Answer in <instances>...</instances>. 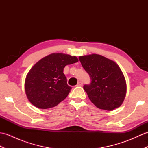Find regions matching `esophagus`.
<instances>
[{"mask_svg": "<svg viewBox=\"0 0 148 148\" xmlns=\"http://www.w3.org/2000/svg\"><path fill=\"white\" fill-rule=\"evenodd\" d=\"M77 86H83V82H81V81H78V83L77 84Z\"/></svg>", "mask_w": 148, "mask_h": 148, "instance_id": "esophagus-1", "label": "esophagus"}]
</instances>
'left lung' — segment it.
<instances>
[{"label":"left lung","instance_id":"obj_1","mask_svg":"<svg viewBox=\"0 0 148 148\" xmlns=\"http://www.w3.org/2000/svg\"><path fill=\"white\" fill-rule=\"evenodd\" d=\"M79 60L91 79L90 84L83 86L91 102L107 111L119 108L127 92L126 81L119 66L97 54L79 56Z\"/></svg>","mask_w":148,"mask_h":148}]
</instances>
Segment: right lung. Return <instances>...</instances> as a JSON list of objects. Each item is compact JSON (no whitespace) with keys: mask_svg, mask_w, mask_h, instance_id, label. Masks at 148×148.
Instances as JSON below:
<instances>
[{"mask_svg":"<svg viewBox=\"0 0 148 148\" xmlns=\"http://www.w3.org/2000/svg\"><path fill=\"white\" fill-rule=\"evenodd\" d=\"M78 62L76 56L52 53L40 59L28 73L25 89L31 103L39 109H48L64 100L72 88L67 83L64 69Z\"/></svg>","mask_w":148,"mask_h":148,"instance_id":"right-lung-1","label":"right lung"}]
</instances>
